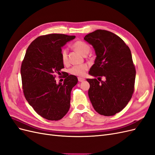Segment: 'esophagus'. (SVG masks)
<instances>
[{"mask_svg":"<svg viewBox=\"0 0 155 155\" xmlns=\"http://www.w3.org/2000/svg\"><path fill=\"white\" fill-rule=\"evenodd\" d=\"M85 80V79H84V78H78V81H79V82H83V81H84Z\"/></svg>","mask_w":155,"mask_h":155,"instance_id":"obj_1","label":"esophagus"}]
</instances>
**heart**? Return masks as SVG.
I'll use <instances>...</instances> for the list:
<instances>
[{
	"label": "heart",
	"mask_w": 155,
	"mask_h": 155,
	"mask_svg": "<svg viewBox=\"0 0 155 155\" xmlns=\"http://www.w3.org/2000/svg\"><path fill=\"white\" fill-rule=\"evenodd\" d=\"M73 48L77 51H78L79 54L84 56L87 55L91 50V47L89 45L82 41H76L73 45ZM61 56L63 63L64 64H67L68 63V53L67 49H63L61 50ZM87 70L88 66L87 64H84L80 65H76V66H74L70 70V73L77 76H83L85 74Z\"/></svg>",
	"instance_id": "b5f03b06"
}]
</instances>
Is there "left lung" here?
Wrapping results in <instances>:
<instances>
[{"instance_id":"1","label":"left lung","mask_w":155,"mask_h":155,"mask_svg":"<svg viewBox=\"0 0 155 155\" xmlns=\"http://www.w3.org/2000/svg\"><path fill=\"white\" fill-rule=\"evenodd\" d=\"M84 39L96 55L88 74L97 79H87L89 99L97 113L113 116L124 109L134 92L136 70L130 50L120 37L107 30H97Z\"/></svg>"}]
</instances>
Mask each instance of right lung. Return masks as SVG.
Here are the masks:
<instances>
[{"mask_svg": "<svg viewBox=\"0 0 155 155\" xmlns=\"http://www.w3.org/2000/svg\"><path fill=\"white\" fill-rule=\"evenodd\" d=\"M75 37L58 34L38 37L27 48L22 63L25 96L37 113L46 120H59L70 109V93L78 78L68 75L63 83H57L55 78L64 68L61 48Z\"/></svg>", "mask_w": 155, "mask_h": 155, "instance_id": "right-lung-1", "label": "right lung"}]
</instances>
